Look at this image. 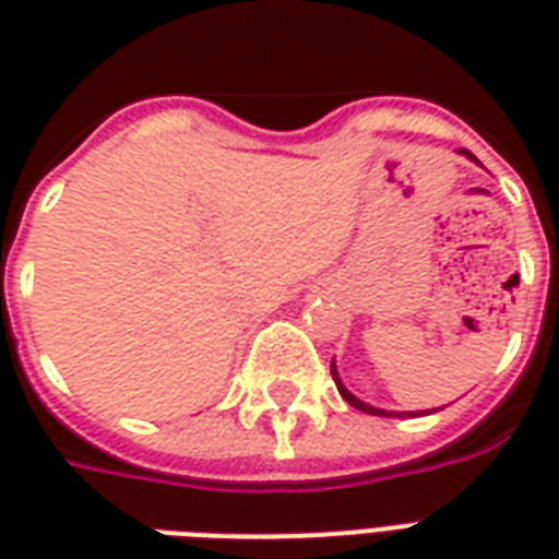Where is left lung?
Instances as JSON below:
<instances>
[{
	"label": "left lung",
	"instance_id": "1",
	"mask_svg": "<svg viewBox=\"0 0 559 559\" xmlns=\"http://www.w3.org/2000/svg\"><path fill=\"white\" fill-rule=\"evenodd\" d=\"M461 155H467L469 160H476V158H473V155H469L467 148H461ZM332 380H335V386H338L341 399L347 401V404H350V407H356V411H362V413H371V416H399V413L380 411V407H371V404H365L362 399H356V395H353L350 389H347V386H344V383H341V377H338V368H335V362H332Z\"/></svg>",
	"mask_w": 559,
	"mask_h": 559
}]
</instances>
